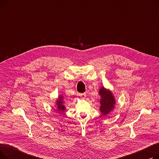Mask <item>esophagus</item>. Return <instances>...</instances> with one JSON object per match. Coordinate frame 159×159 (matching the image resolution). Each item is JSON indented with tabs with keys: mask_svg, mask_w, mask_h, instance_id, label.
I'll list each match as a JSON object with an SVG mask.
<instances>
[{
	"mask_svg": "<svg viewBox=\"0 0 159 159\" xmlns=\"http://www.w3.org/2000/svg\"><path fill=\"white\" fill-rule=\"evenodd\" d=\"M79 96L82 98H84L86 97V94L85 93H79Z\"/></svg>",
	"mask_w": 159,
	"mask_h": 159,
	"instance_id": "34e87169",
	"label": "esophagus"
}]
</instances>
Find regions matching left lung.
I'll use <instances>...</instances> for the list:
<instances>
[{"label": "left lung", "mask_w": 159, "mask_h": 159, "mask_svg": "<svg viewBox=\"0 0 159 159\" xmlns=\"http://www.w3.org/2000/svg\"><path fill=\"white\" fill-rule=\"evenodd\" d=\"M99 95H101L100 100V111L104 115L110 113L113 110L115 105V100L113 95L110 90L102 87L99 90Z\"/></svg>", "instance_id": "1"}]
</instances>
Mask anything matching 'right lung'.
I'll use <instances>...</instances> for the list:
<instances>
[{
    "label": "right lung",
    "mask_w": 159,
    "mask_h": 159,
    "mask_svg": "<svg viewBox=\"0 0 159 159\" xmlns=\"http://www.w3.org/2000/svg\"><path fill=\"white\" fill-rule=\"evenodd\" d=\"M63 97L62 95H60L58 97V98L57 101V110L58 111L63 112L65 111L66 107L63 104Z\"/></svg>",
    "instance_id": "obj_1"
}]
</instances>
